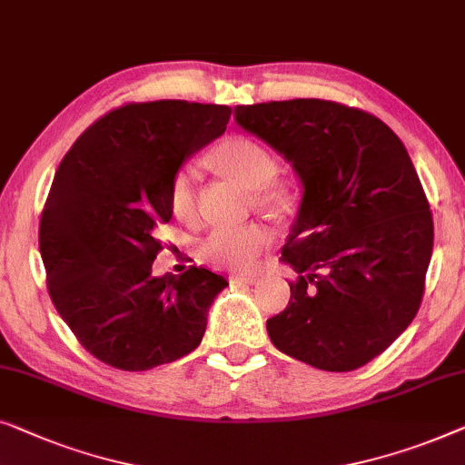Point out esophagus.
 Returning a JSON list of instances; mask_svg holds the SVG:
<instances>
[{
  "label": "esophagus",
  "instance_id": "esophagus-1",
  "mask_svg": "<svg viewBox=\"0 0 465 465\" xmlns=\"http://www.w3.org/2000/svg\"><path fill=\"white\" fill-rule=\"evenodd\" d=\"M258 281L260 277H255V274H234L231 277V282H243V285H255Z\"/></svg>",
  "mask_w": 465,
  "mask_h": 465
}]
</instances>
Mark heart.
I'll list each match as a JSON object with an SVG mask.
<instances>
[{
  "label": "heart",
  "mask_w": 465,
  "mask_h": 465,
  "mask_svg": "<svg viewBox=\"0 0 465 465\" xmlns=\"http://www.w3.org/2000/svg\"><path fill=\"white\" fill-rule=\"evenodd\" d=\"M212 163L226 176L237 180L241 186L255 191L258 203H277L279 191L271 186L277 176V159L258 140L247 136H231L213 149ZM194 184L197 172L194 167H180L170 186V210L180 222H193L197 213L194 203ZM271 231L262 224L224 226L207 234L201 243V255L212 264L231 268V271H249L255 260L271 243Z\"/></svg>",
  "instance_id": "b5f03b06"
}]
</instances>
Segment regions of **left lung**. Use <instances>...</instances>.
Listing matches in <instances>:
<instances>
[{
    "instance_id": "1",
    "label": "left lung",
    "mask_w": 465,
    "mask_h": 465,
    "mask_svg": "<svg viewBox=\"0 0 465 465\" xmlns=\"http://www.w3.org/2000/svg\"><path fill=\"white\" fill-rule=\"evenodd\" d=\"M234 119L304 188L281 252L298 279L266 321L271 341L322 371L367 365L411 325L432 258V212L405 144L381 119L331 100L243 104Z\"/></svg>"
}]
</instances>
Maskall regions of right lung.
Instances as JSON below:
<instances>
[{
  "instance_id": "1",
  "label": "right lung",
  "mask_w": 465,
  "mask_h": 465,
  "mask_svg": "<svg viewBox=\"0 0 465 465\" xmlns=\"http://www.w3.org/2000/svg\"><path fill=\"white\" fill-rule=\"evenodd\" d=\"M231 106L130 103L106 113L60 161L39 222V252L58 314L87 352L146 371L201 344L228 282L191 266L153 277L170 186L193 153L222 136Z\"/></svg>"
}]
</instances>
